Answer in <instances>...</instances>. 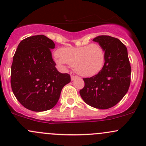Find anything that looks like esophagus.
<instances>
[{
	"mask_svg": "<svg viewBox=\"0 0 146 146\" xmlns=\"http://www.w3.org/2000/svg\"><path fill=\"white\" fill-rule=\"evenodd\" d=\"M77 77H78V76H74V75H72V76H71V79H72V81L74 80V79H76V78H77Z\"/></svg>",
	"mask_w": 146,
	"mask_h": 146,
	"instance_id": "34e87169",
	"label": "esophagus"
}]
</instances>
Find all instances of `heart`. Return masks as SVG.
<instances>
[{"mask_svg": "<svg viewBox=\"0 0 146 146\" xmlns=\"http://www.w3.org/2000/svg\"><path fill=\"white\" fill-rule=\"evenodd\" d=\"M55 61L62 67L67 64L76 73L85 77L98 74L106 61V52L100 45L92 43L80 47L62 48L55 54Z\"/></svg>", "mask_w": 146, "mask_h": 146, "instance_id": "b5f03b06", "label": "heart"}]
</instances>
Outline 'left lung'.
<instances>
[{
    "label": "left lung",
    "instance_id": "8db88e82",
    "mask_svg": "<svg viewBox=\"0 0 146 146\" xmlns=\"http://www.w3.org/2000/svg\"><path fill=\"white\" fill-rule=\"evenodd\" d=\"M103 47L106 61L101 71L84 78V87L79 91L86 104L98 109H108L117 105L128 91L131 65L127 47L118 38L98 36L93 39Z\"/></svg>",
    "mask_w": 146,
    "mask_h": 146
}]
</instances>
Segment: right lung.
Listing matches in <instances>:
<instances>
[{"label":"right lung","instance_id":"obj_1","mask_svg":"<svg viewBox=\"0 0 146 146\" xmlns=\"http://www.w3.org/2000/svg\"><path fill=\"white\" fill-rule=\"evenodd\" d=\"M55 43L44 35L32 36L19 43L11 66V87L18 101L34 112L48 110L58 103L69 74L57 70L51 49Z\"/></svg>","mask_w":146,"mask_h":146}]
</instances>
